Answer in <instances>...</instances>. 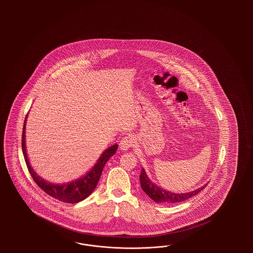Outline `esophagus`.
I'll use <instances>...</instances> for the list:
<instances>
[{"label": "esophagus", "instance_id": "obj_1", "mask_svg": "<svg viewBox=\"0 0 253 253\" xmlns=\"http://www.w3.org/2000/svg\"><path fill=\"white\" fill-rule=\"evenodd\" d=\"M134 145V139L132 136H125L120 143V147L122 150H128L130 147Z\"/></svg>", "mask_w": 253, "mask_h": 253}]
</instances>
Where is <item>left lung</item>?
Listing matches in <instances>:
<instances>
[{
    "mask_svg": "<svg viewBox=\"0 0 253 253\" xmlns=\"http://www.w3.org/2000/svg\"><path fill=\"white\" fill-rule=\"evenodd\" d=\"M139 179H140V183H141V186H142L143 190L146 192V195H148L150 199H153L154 201L159 202V203H168V204L177 203V202H181V201H184L186 199H190L192 197L196 196L197 194H199L201 190H203L207 185L206 184L199 189H197L195 191L189 192V193L175 194L172 192L164 190L163 188H161L160 186L153 184L149 180V178L146 176V171L144 169H142Z\"/></svg>",
    "mask_w": 253,
    "mask_h": 253,
    "instance_id": "left-lung-1",
    "label": "left lung"
}]
</instances>
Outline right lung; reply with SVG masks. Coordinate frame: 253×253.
Masks as SVG:
<instances>
[{"instance_id":"obj_1","label":"right lung","mask_w":253,"mask_h":253,"mask_svg":"<svg viewBox=\"0 0 253 253\" xmlns=\"http://www.w3.org/2000/svg\"><path fill=\"white\" fill-rule=\"evenodd\" d=\"M26 120H27V116L25 119L23 132H22V151H23L24 158H25L28 169L31 173V177L33 178L34 182L37 184L39 187L42 190H43V192H45L47 195L65 203H77L86 199L88 196H90L99 181L104 166L106 165L107 161L117 152L118 145H114L107 148V150L102 154V156L100 157L99 160L97 161L94 167L83 178L78 179L76 181H73L69 184H51L49 182H46L45 180H43L42 178L38 176L30 165L27 152H26V145H25Z\"/></svg>"}]
</instances>
